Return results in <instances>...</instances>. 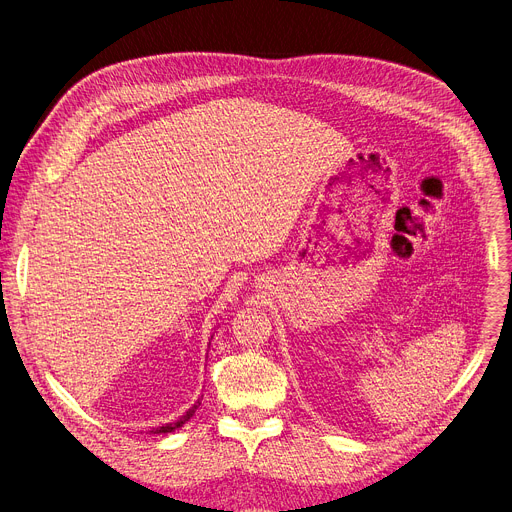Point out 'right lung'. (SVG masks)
<instances>
[{
	"label": "right lung",
	"instance_id": "right-lung-1",
	"mask_svg": "<svg viewBox=\"0 0 512 512\" xmlns=\"http://www.w3.org/2000/svg\"><path fill=\"white\" fill-rule=\"evenodd\" d=\"M198 404H200V402H198ZM198 404H194V406H192V408H190L188 412H185V414H183V416L179 418V421H177V423H169V425H165V427H157V429H155L153 433H157V435H159V433H171V431L179 429V427H181V425H183L185 421H190V416H194V412H196Z\"/></svg>",
	"mask_w": 512,
	"mask_h": 512
}]
</instances>
